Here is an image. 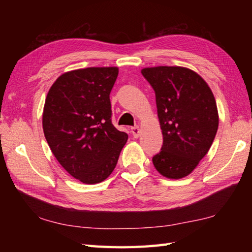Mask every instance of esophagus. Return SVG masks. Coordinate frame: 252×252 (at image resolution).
<instances>
[{"instance_id": "1", "label": "esophagus", "mask_w": 252, "mask_h": 252, "mask_svg": "<svg viewBox=\"0 0 252 252\" xmlns=\"http://www.w3.org/2000/svg\"><path fill=\"white\" fill-rule=\"evenodd\" d=\"M131 132H132V135L134 136V137H138L140 136V133H141V129H140V126H133V127H131Z\"/></svg>"}]
</instances>
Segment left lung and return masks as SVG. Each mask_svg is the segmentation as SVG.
Returning <instances> with one entry per match:
<instances>
[{
  "mask_svg": "<svg viewBox=\"0 0 252 252\" xmlns=\"http://www.w3.org/2000/svg\"><path fill=\"white\" fill-rule=\"evenodd\" d=\"M156 94L163 136L161 151L153 157L158 172L179 180L190 174L215 140L219 114L208 83L191 69L157 66L142 69Z\"/></svg>",
  "mask_w": 252,
  "mask_h": 252,
  "instance_id": "8db88e82",
  "label": "left lung"
}]
</instances>
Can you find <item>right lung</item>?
<instances>
[{"label":"right lung","mask_w":252,"mask_h":252,"mask_svg":"<svg viewBox=\"0 0 252 252\" xmlns=\"http://www.w3.org/2000/svg\"><path fill=\"white\" fill-rule=\"evenodd\" d=\"M118 67H89L63 73L46 95L44 136L57 161L84 184H97L116 168L127 141L111 123L110 91Z\"/></svg>","instance_id":"1"}]
</instances>
